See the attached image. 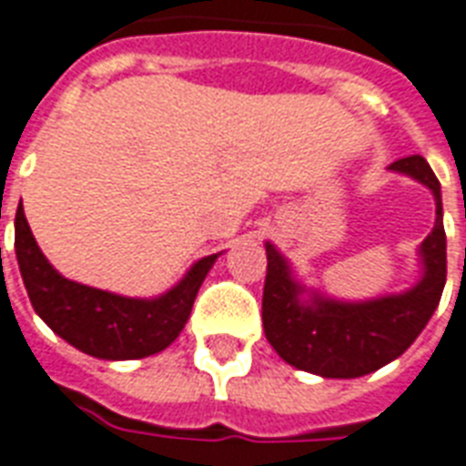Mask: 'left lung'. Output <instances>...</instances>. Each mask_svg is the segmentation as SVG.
Returning a JSON list of instances; mask_svg holds the SVG:
<instances>
[{
  "mask_svg": "<svg viewBox=\"0 0 466 466\" xmlns=\"http://www.w3.org/2000/svg\"><path fill=\"white\" fill-rule=\"evenodd\" d=\"M388 170L422 182L435 195V227L420 244L422 277L402 294L339 301L296 281L291 264L267 242L261 320L271 348L286 363L320 378H360L392 363L432 319L447 281L442 192L425 157L412 155Z\"/></svg>",
  "mask_w": 466,
  "mask_h": 466,
  "instance_id": "1",
  "label": "left lung"
}]
</instances>
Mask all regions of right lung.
I'll use <instances>...</instances> for the list:
<instances>
[{
  "label": "right lung",
  "instance_id": "right-lung-1",
  "mask_svg": "<svg viewBox=\"0 0 466 466\" xmlns=\"http://www.w3.org/2000/svg\"><path fill=\"white\" fill-rule=\"evenodd\" d=\"M14 249L39 319L66 343L103 360H136L170 346L185 329L199 286L217 261V254L199 259L170 291L155 299L110 294L61 277L51 267L31 234L22 205L14 219Z\"/></svg>",
  "mask_w": 466,
  "mask_h": 466
}]
</instances>
